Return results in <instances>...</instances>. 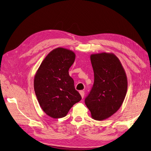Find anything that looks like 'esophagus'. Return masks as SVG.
<instances>
[{
    "label": "esophagus",
    "mask_w": 151,
    "mask_h": 151,
    "mask_svg": "<svg viewBox=\"0 0 151 151\" xmlns=\"http://www.w3.org/2000/svg\"><path fill=\"white\" fill-rule=\"evenodd\" d=\"M79 93H80L81 95L82 98H83V97H84V91H83V90H81V91H79Z\"/></svg>",
    "instance_id": "1"
}]
</instances>
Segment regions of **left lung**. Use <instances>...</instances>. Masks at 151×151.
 <instances>
[{"label": "left lung", "mask_w": 151, "mask_h": 151, "mask_svg": "<svg viewBox=\"0 0 151 151\" xmlns=\"http://www.w3.org/2000/svg\"><path fill=\"white\" fill-rule=\"evenodd\" d=\"M94 83L84 102L92 119L103 120L122 106L127 90V79L119 58L112 53L91 54Z\"/></svg>", "instance_id": "left-lung-1"}]
</instances>
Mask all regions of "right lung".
<instances>
[{
    "label": "right lung",
    "mask_w": 151,
    "mask_h": 151,
    "mask_svg": "<svg viewBox=\"0 0 151 151\" xmlns=\"http://www.w3.org/2000/svg\"><path fill=\"white\" fill-rule=\"evenodd\" d=\"M75 58L70 50L55 49L44 59L35 76L34 88L39 104L53 119L65 116L82 99L68 73Z\"/></svg>",
    "instance_id": "right-lung-1"
}]
</instances>
